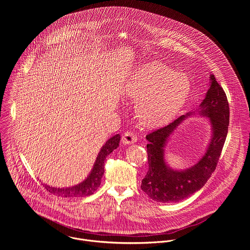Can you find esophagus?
Returning a JSON list of instances; mask_svg holds the SVG:
<instances>
[{"label":"esophagus","instance_id":"esophagus-1","mask_svg":"<svg viewBox=\"0 0 250 250\" xmlns=\"http://www.w3.org/2000/svg\"><path fill=\"white\" fill-rule=\"evenodd\" d=\"M137 142H138V135L135 134L134 132L127 131L122 136V143H123L132 144V143H137Z\"/></svg>","mask_w":250,"mask_h":250}]
</instances>
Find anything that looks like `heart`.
I'll use <instances>...</instances> for the list:
<instances>
[{"label":"heart","instance_id":"1","mask_svg":"<svg viewBox=\"0 0 250 250\" xmlns=\"http://www.w3.org/2000/svg\"><path fill=\"white\" fill-rule=\"evenodd\" d=\"M126 94L137 98L136 113L147 127H157L171 120L186 103L189 83L166 64L151 62L133 74Z\"/></svg>","mask_w":250,"mask_h":250}]
</instances>
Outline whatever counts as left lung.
Here are the masks:
<instances>
[{
    "label": "left lung",
    "mask_w": 250,
    "mask_h": 250,
    "mask_svg": "<svg viewBox=\"0 0 250 250\" xmlns=\"http://www.w3.org/2000/svg\"><path fill=\"white\" fill-rule=\"evenodd\" d=\"M211 85L200 105V114L210 118L213 137L203 158L190 168L177 171L170 169L164 157L167 138L185 119L182 115L167 126L154 130L146 136L149 168L142 181V189L157 202H178L200 189L214 172L229 125V104L221 85L211 75Z\"/></svg>",
    "instance_id": "1"
}]
</instances>
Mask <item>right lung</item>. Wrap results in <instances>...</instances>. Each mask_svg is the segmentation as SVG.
Wrapping results in <instances>:
<instances>
[{
    "label": "right lung",
    "instance_id": "1",
    "mask_svg": "<svg viewBox=\"0 0 250 250\" xmlns=\"http://www.w3.org/2000/svg\"><path fill=\"white\" fill-rule=\"evenodd\" d=\"M120 142V136L115 135L110 138L105 145L102 147L101 151L98 154L96 162L94 164L93 169L91 170L89 176L85 179L83 183L70 187L58 188L45 185L44 188L51 193L61 197H83L92 194L100 186L101 179L104 174V163L107 155H109L114 149L117 148L118 143Z\"/></svg>",
    "mask_w": 250,
    "mask_h": 250
}]
</instances>
